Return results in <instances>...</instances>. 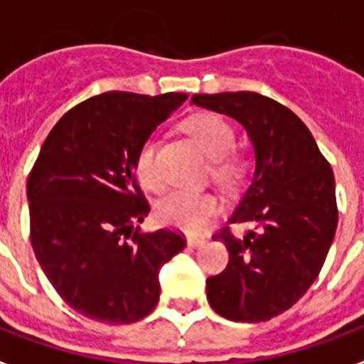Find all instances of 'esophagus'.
Returning <instances> with one entry per match:
<instances>
[{"instance_id":"34e87169","label":"esophagus","mask_w":364,"mask_h":364,"mask_svg":"<svg viewBox=\"0 0 364 364\" xmlns=\"http://www.w3.org/2000/svg\"><path fill=\"white\" fill-rule=\"evenodd\" d=\"M187 244L191 248H200L202 244H206V238L204 237H188Z\"/></svg>"}]
</instances>
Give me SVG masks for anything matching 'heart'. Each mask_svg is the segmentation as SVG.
<instances>
[{"label":"heart","instance_id":"obj_1","mask_svg":"<svg viewBox=\"0 0 364 364\" xmlns=\"http://www.w3.org/2000/svg\"><path fill=\"white\" fill-rule=\"evenodd\" d=\"M183 129L210 158L212 181L221 187L232 188L246 177L248 160L242 152L235 149V129L229 122L212 112H202L188 118L183 124ZM135 173L146 188L158 191L162 187V176L156 166V141L152 137L139 146ZM218 198L210 193L173 191L156 204V215L164 225L177 227L188 232L200 231L213 215H218Z\"/></svg>","mask_w":364,"mask_h":364}]
</instances>
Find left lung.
<instances>
[{"mask_svg":"<svg viewBox=\"0 0 364 364\" xmlns=\"http://www.w3.org/2000/svg\"><path fill=\"white\" fill-rule=\"evenodd\" d=\"M196 107L227 114L248 132L256 171L229 225L213 238L229 252L227 267L206 281L221 317L262 323L290 309L323 269L338 225L336 185L311 132L290 108L256 91L194 95Z\"/></svg>","mask_w":364,"mask_h":364,"instance_id":"1","label":"left lung"}]
</instances>
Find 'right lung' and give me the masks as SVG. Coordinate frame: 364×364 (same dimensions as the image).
<instances>
[{
	"mask_svg": "<svg viewBox=\"0 0 364 364\" xmlns=\"http://www.w3.org/2000/svg\"><path fill=\"white\" fill-rule=\"evenodd\" d=\"M187 97L108 91L85 99L55 124L28 176L36 257L87 318L146 317L160 298L158 271L187 244L181 231L135 227L151 212L135 177L139 146Z\"/></svg>",
	"mask_w": 364,
	"mask_h": 364,
	"instance_id": "obj_1",
	"label": "right lung"
}]
</instances>
